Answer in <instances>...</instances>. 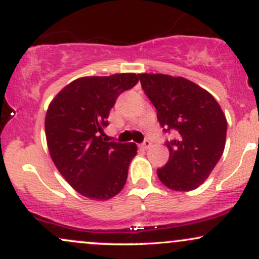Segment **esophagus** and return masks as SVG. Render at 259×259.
<instances>
[{"label":"esophagus","instance_id":"esophagus-1","mask_svg":"<svg viewBox=\"0 0 259 259\" xmlns=\"http://www.w3.org/2000/svg\"><path fill=\"white\" fill-rule=\"evenodd\" d=\"M151 145L152 144H151L150 140H145V141L140 145V148H141V150H147V148L151 147Z\"/></svg>","mask_w":259,"mask_h":259}]
</instances>
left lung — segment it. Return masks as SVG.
<instances>
[{"mask_svg": "<svg viewBox=\"0 0 259 259\" xmlns=\"http://www.w3.org/2000/svg\"><path fill=\"white\" fill-rule=\"evenodd\" d=\"M145 94L157 109L169 159L157 169L159 180L174 191H191L206 181L221 159L227 139V118L209 92L181 76L139 74Z\"/></svg>", "mask_w": 259, "mask_h": 259, "instance_id": "8db88e82", "label": "left lung"}]
</instances>
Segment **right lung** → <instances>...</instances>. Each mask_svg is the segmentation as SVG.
Segmentation results:
<instances>
[{
    "instance_id": "obj_1",
    "label": "right lung",
    "mask_w": 259,
    "mask_h": 259,
    "mask_svg": "<svg viewBox=\"0 0 259 259\" xmlns=\"http://www.w3.org/2000/svg\"><path fill=\"white\" fill-rule=\"evenodd\" d=\"M139 81L135 73L85 76L68 84L50 103L45 118L47 147L62 177L75 191L106 201L121 191L136 156L134 142H107L100 134L121 92Z\"/></svg>"
}]
</instances>
